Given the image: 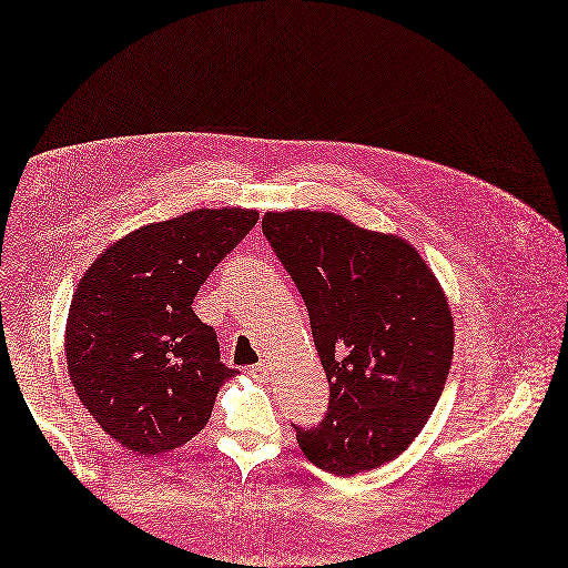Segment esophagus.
Masks as SVG:
<instances>
[{"instance_id": "esophagus-1", "label": "esophagus", "mask_w": 568, "mask_h": 568, "mask_svg": "<svg viewBox=\"0 0 568 568\" xmlns=\"http://www.w3.org/2000/svg\"><path fill=\"white\" fill-rule=\"evenodd\" d=\"M270 372H273V367H270L265 361H261L258 365H252V367H250V374L254 376V379H258V382L265 379V376H267Z\"/></svg>"}]
</instances>
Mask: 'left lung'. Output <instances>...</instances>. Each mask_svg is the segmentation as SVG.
<instances>
[{
	"mask_svg": "<svg viewBox=\"0 0 568 568\" xmlns=\"http://www.w3.org/2000/svg\"><path fill=\"white\" fill-rule=\"evenodd\" d=\"M263 233L310 312L328 414L295 427L307 460L337 476L390 463L435 412L453 361L446 293L412 242L335 212H265Z\"/></svg>",
	"mask_w": 568,
	"mask_h": 568,
	"instance_id": "left-lung-1",
	"label": "left lung"
}]
</instances>
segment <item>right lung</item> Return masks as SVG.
Returning a JSON list of instances; mask_svg holds the SVG:
<instances>
[{"label":"right lung","mask_w":568,"mask_h":568,"mask_svg":"<svg viewBox=\"0 0 568 568\" xmlns=\"http://www.w3.org/2000/svg\"><path fill=\"white\" fill-rule=\"evenodd\" d=\"M256 222V210L201 207L141 226L78 282L64 333L71 384L131 453L150 457L196 437L237 374L220 363L217 333L192 303Z\"/></svg>","instance_id":"obj_1"}]
</instances>
